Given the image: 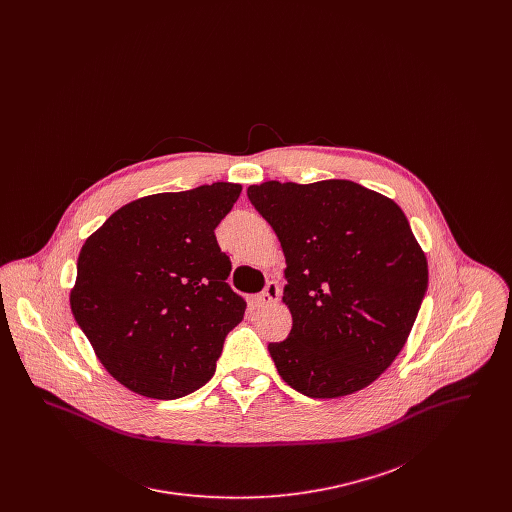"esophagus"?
Wrapping results in <instances>:
<instances>
[{"label":"esophagus","instance_id":"1","mask_svg":"<svg viewBox=\"0 0 512 512\" xmlns=\"http://www.w3.org/2000/svg\"><path fill=\"white\" fill-rule=\"evenodd\" d=\"M280 297V288L276 282H268L265 290L257 295V307H268L272 303H276Z\"/></svg>","mask_w":512,"mask_h":512}]
</instances>
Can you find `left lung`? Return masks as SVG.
Segmentation results:
<instances>
[{"instance_id": "left-lung-1", "label": "left lung", "mask_w": 512, "mask_h": 512, "mask_svg": "<svg viewBox=\"0 0 512 512\" xmlns=\"http://www.w3.org/2000/svg\"><path fill=\"white\" fill-rule=\"evenodd\" d=\"M247 197L286 257L292 332L268 343L278 374L307 397L363 390L403 349L428 290L405 213L351 180H270Z\"/></svg>"}]
</instances>
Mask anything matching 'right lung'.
Wrapping results in <instances>:
<instances>
[{"label": "right lung", "instance_id": "right-lung-1", "mask_svg": "<svg viewBox=\"0 0 512 512\" xmlns=\"http://www.w3.org/2000/svg\"><path fill=\"white\" fill-rule=\"evenodd\" d=\"M240 184L147 195L115 211L80 249L74 320L124 388L178 399L211 380L245 301L215 228Z\"/></svg>", "mask_w": 512, "mask_h": 512}]
</instances>
